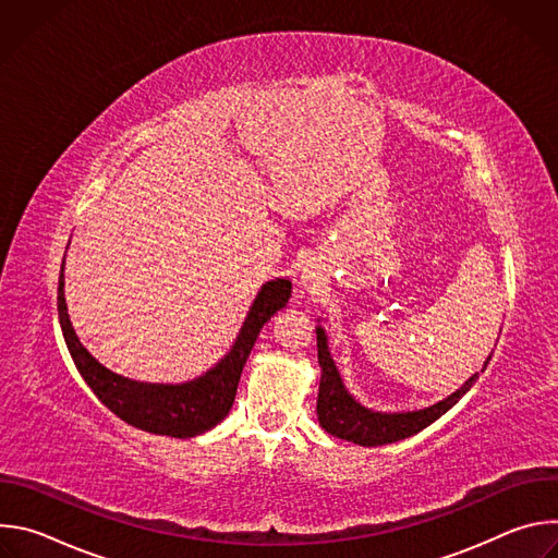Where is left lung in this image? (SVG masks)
Instances as JSON below:
<instances>
[{
  "mask_svg": "<svg viewBox=\"0 0 558 558\" xmlns=\"http://www.w3.org/2000/svg\"><path fill=\"white\" fill-rule=\"evenodd\" d=\"M317 362L323 366L320 377V392H317V420H320L323 428L340 439L353 441L357 446H384L407 439L426 426H430L435 420H439L448 409H452L465 390L474 384L476 375H472L457 392L446 397L444 402L415 411V413H373L364 407H360L353 397L347 392L340 373L331 360V353L327 349L325 331L317 327ZM490 362V357H488ZM486 362V364H488ZM484 364V368H486Z\"/></svg>",
  "mask_w": 558,
  "mask_h": 558,
  "instance_id": "1",
  "label": "left lung"
}]
</instances>
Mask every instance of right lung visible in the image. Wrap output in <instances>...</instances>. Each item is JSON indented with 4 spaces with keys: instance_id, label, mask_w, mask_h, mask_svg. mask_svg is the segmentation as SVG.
Returning <instances> with one entry per match:
<instances>
[{
    "instance_id": "add662e5",
    "label": "right lung",
    "mask_w": 558,
    "mask_h": 558,
    "mask_svg": "<svg viewBox=\"0 0 558 558\" xmlns=\"http://www.w3.org/2000/svg\"><path fill=\"white\" fill-rule=\"evenodd\" d=\"M291 298V282L289 280H271L263 284L256 302L247 320L238 336L231 351L203 377L187 381V384H138L114 375L106 366H101L86 349L78 342L63 298V263L59 274L57 287V308H59V323L72 355L74 366L82 373L86 384L99 400L125 424L154 433V435H168L179 439L196 437L216 424H220L238 390L241 381L243 366L256 344L260 329L267 325L269 317L280 311Z\"/></svg>"
}]
</instances>
